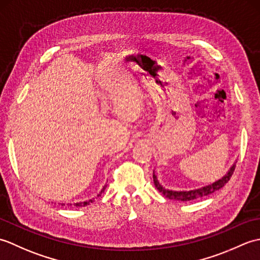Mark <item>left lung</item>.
I'll list each match as a JSON object with an SVG mask.
<instances>
[{"mask_svg":"<svg viewBox=\"0 0 260 260\" xmlns=\"http://www.w3.org/2000/svg\"><path fill=\"white\" fill-rule=\"evenodd\" d=\"M236 168V164H234L233 167L230 168V170L228 171V173L225 174L222 179H220L218 181H215L214 183L203 186L201 189H197V190H191V191H172V190H167L165 187H163L159 182L156 179V175L153 173V180H154V184H155L156 189L162 193L163 196L167 197L168 199H171V200H178V201H191L194 200V199H199L202 197H206L211 194V193L218 191L221 189L222 186H224L227 184V182L230 180L231 175L234 174V171Z\"/></svg>","mask_w":260,"mask_h":260,"instance_id":"left-lung-1","label":"left lung"}]
</instances>
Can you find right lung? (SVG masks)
<instances>
[{
  "mask_svg": "<svg viewBox=\"0 0 260 260\" xmlns=\"http://www.w3.org/2000/svg\"><path fill=\"white\" fill-rule=\"evenodd\" d=\"M105 191V187H103V190L101 191V193H99L98 194V197L102 194V193ZM93 202V199L92 200H89V201H85V202H79V203H75L74 206H76V207H85V206H87V204H89V203H92Z\"/></svg>",
  "mask_w": 260,
  "mask_h": 260,
  "instance_id": "right-lung-1",
  "label": "right lung"
}]
</instances>
